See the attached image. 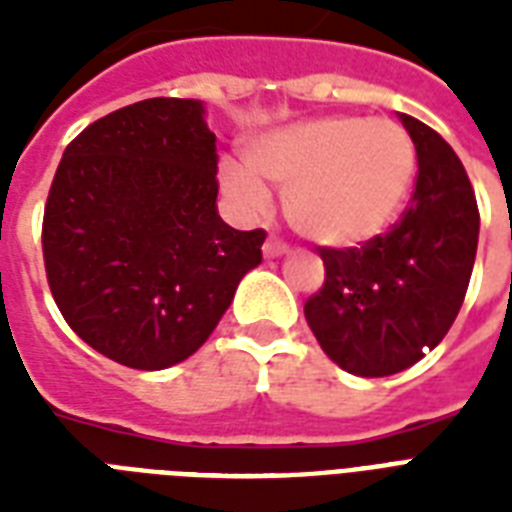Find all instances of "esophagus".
Masks as SVG:
<instances>
[{"label":"esophagus","instance_id":"esophagus-1","mask_svg":"<svg viewBox=\"0 0 512 512\" xmlns=\"http://www.w3.org/2000/svg\"><path fill=\"white\" fill-rule=\"evenodd\" d=\"M263 252H265V257H281L284 252H287V244L279 239H268L263 244Z\"/></svg>","mask_w":512,"mask_h":512}]
</instances>
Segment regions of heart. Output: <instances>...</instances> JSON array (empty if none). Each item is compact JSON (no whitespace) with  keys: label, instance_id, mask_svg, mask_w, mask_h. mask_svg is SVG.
Masks as SVG:
<instances>
[{"label":"heart","instance_id":"1","mask_svg":"<svg viewBox=\"0 0 512 512\" xmlns=\"http://www.w3.org/2000/svg\"><path fill=\"white\" fill-rule=\"evenodd\" d=\"M247 167L225 164L223 185L260 212L268 185L284 188V215L324 247H358L380 236L412 188L417 151L390 119L321 116L289 124L247 148Z\"/></svg>","mask_w":512,"mask_h":512}]
</instances>
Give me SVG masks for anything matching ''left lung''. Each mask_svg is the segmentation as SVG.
I'll list each match as a JSON object with an SVG mask.
<instances>
[{"label":"left lung","instance_id":"1","mask_svg":"<svg viewBox=\"0 0 512 512\" xmlns=\"http://www.w3.org/2000/svg\"><path fill=\"white\" fill-rule=\"evenodd\" d=\"M417 151L409 207L361 247H319L324 284L305 300L321 350L358 377L417 364L457 319L478 247V204L468 172L436 130L398 114Z\"/></svg>","mask_w":512,"mask_h":512}]
</instances>
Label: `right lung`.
<instances>
[{
	"mask_svg": "<svg viewBox=\"0 0 512 512\" xmlns=\"http://www.w3.org/2000/svg\"><path fill=\"white\" fill-rule=\"evenodd\" d=\"M215 199L201 100H140L79 132L42 223L47 284L68 327L143 372L196 353L263 260V228H231Z\"/></svg>",
	"mask_w": 512,
	"mask_h": 512,
	"instance_id": "add662e5",
	"label": "right lung"
}]
</instances>
